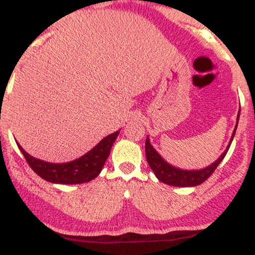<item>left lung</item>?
I'll return each instance as SVG.
<instances>
[{"mask_svg":"<svg viewBox=\"0 0 255 255\" xmlns=\"http://www.w3.org/2000/svg\"><path fill=\"white\" fill-rule=\"evenodd\" d=\"M239 118H240V110H239L238 119H236V126L234 128V131H233L231 141H229V145L227 146L226 151L220 155L216 161H214L213 164L209 165L208 167L202 168V170H182V168L172 166V165L168 164V162L165 160L154 148H153L151 142H149L148 136H147L145 143L146 158L147 162H148L149 167H151L153 172H154L155 177H157L160 182L167 184V185L180 186V188H185V186H196L205 182V180L213 174L214 171L216 170V167L219 166L220 162L223 160V158L226 157L227 152H228L229 147H231L232 141L234 139Z\"/></svg>","mask_w":255,"mask_h":255,"instance_id":"1","label":"left lung"}]
</instances>
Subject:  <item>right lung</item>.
Listing matches in <instances>:
<instances>
[{"label": "right lung", "instance_id": "obj_1", "mask_svg": "<svg viewBox=\"0 0 255 255\" xmlns=\"http://www.w3.org/2000/svg\"><path fill=\"white\" fill-rule=\"evenodd\" d=\"M119 133L120 130L106 136L93 149L78 159L61 164H54L32 157L19 143H16L30 168L42 179L54 184H82L90 182L100 174Z\"/></svg>", "mask_w": 255, "mask_h": 255}]
</instances>
